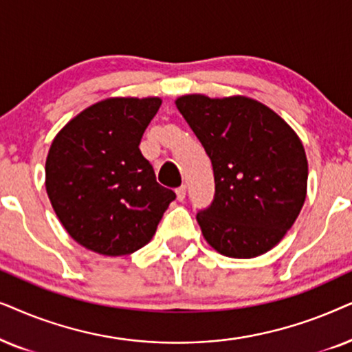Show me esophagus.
Here are the masks:
<instances>
[{
    "label": "esophagus",
    "instance_id": "1",
    "mask_svg": "<svg viewBox=\"0 0 352 352\" xmlns=\"http://www.w3.org/2000/svg\"><path fill=\"white\" fill-rule=\"evenodd\" d=\"M175 193H177V199H179V201H184V199H185V196H186V185H182V186H179V188L175 190Z\"/></svg>",
    "mask_w": 352,
    "mask_h": 352
}]
</instances>
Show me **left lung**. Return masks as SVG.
<instances>
[{
  "instance_id": "obj_1",
  "label": "left lung",
  "mask_w": 352,
  "mask_h": 352,
  "mask_svg": "<svg viewBox=\"0 0 352 352\" xmlns=\"http://www.w3.org/2000/svg\"><path fill=\"white\" fill-rule=\"evenodd\" d=\"M175 104L212 162L214 199L196 214L206 241L235 259L264 254L306 199L301 140L282 117L245 96L186 95Z\"/></svg>"
}]
</instances>
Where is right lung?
I'll use <instances>...</instances> for the list:
<instances>
[{
  "label": "right lung",
  "instance_id": "right-lung-1",
  "mask_svg": "<svg viewBox=\"0 0 352 352\" xmlns=\"http://www.w3.org/2000/svg\"><path fill=\"white\" fill-rule=\"evenodd\" d=\"M159 107V98H111L80 112L53 140L46 191L60 223L87 250L138 251L175 199L138 148Z\"/></svg>",
  "mask_w": 352,
  "mask_h": 352
}]
</instances>
